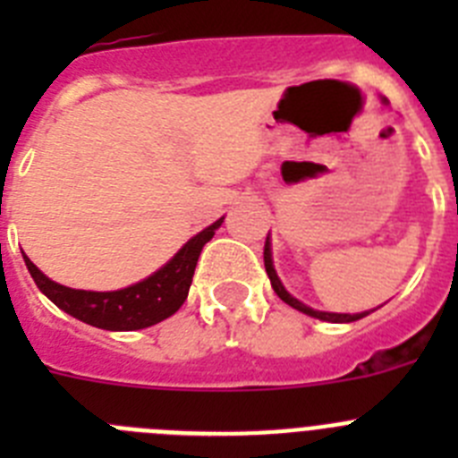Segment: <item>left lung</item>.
<instances>
[{
	"label": "left lung",
	"mask_w": 458,
	"mask_h": 458,
	"mask_svg": "<svg viewBox=\"0 0 458 458\" xmlns=\"http://www.w3.org/2000/svg\"><path fill=\"white\" fill-rule=\"evenodd\" d=\"M383 103L387 105V98H380ZM264 264H266V273H268L270 277V284H273L275 293L282 298V301L286 302V305H291L293 310L302 311V314H307V317H314L318 318V321H330V323H351V321H358V318L367 317V314H371L374 310L369 311H360V314H337V311H321V310H311L310 305H305V302H301L298 298H293V295L289 293V291L284 289V284H282V279L277 277V270H275L273 266V250H270V233L268 238H266V248H264ZM378 310V307H376Z\"/></svg>",
	"instance_id": "8db88e82"
}]
</instances>
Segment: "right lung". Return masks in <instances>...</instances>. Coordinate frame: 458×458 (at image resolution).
<instances>
[{
  "mask_svg": "<svg viewBox=\"0 0 458 458\" xmlns=\"http://www.w3.org/2000/svg\"><path fill=\"white\" fill-rule=\"evenodd\" d=\"M222 222L225 217L190 238L163 268H157L147 279L116 291L71 289L59 282H52L47 275L40 273L27 254L22 257L40 293H46L59 310L71 314L72 318L100 327V330H114V333L141 330V327L156 326L179 311V307L188 298L197 259L206 242L216 236Z\"/></svg>",
  "mask_w": 458,
  "mask_h": 458,
  "instance_id": "right-lung-1",
  "label": "right lung"
}]
</instances>
